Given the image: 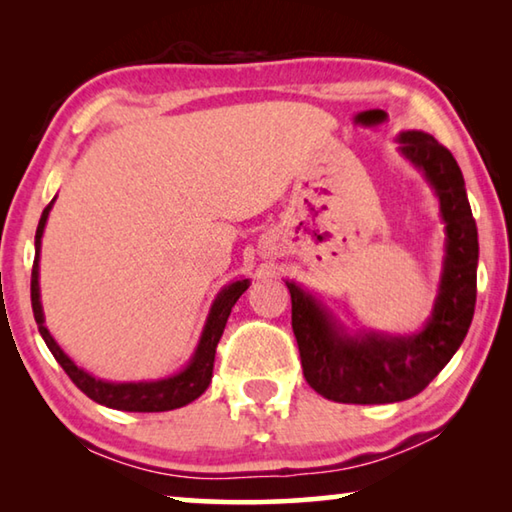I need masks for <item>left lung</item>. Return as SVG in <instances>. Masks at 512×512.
Here are the masks:
<instances>
[{
    "label": "left lung",
    "mask_w": 512,
    "mask_h": 512,
    "mask_svg": "<svg viewBox=\"0 0 512 512\" xmlns=\"http://www.w3.org/2000/svg\"><path fill=\"white\" fill-rule=\"evenodd\" d=\"M400 153L433 187L445 221V262L431 318L411 336L350 334L320 302L287 280L291 327L307 384L341 404H391L418 395L461 348L476 305L479 232L454 155L422 131L400 137Z\"/></svg>",
    "instance_id": "obj_1"
}]
</instances>
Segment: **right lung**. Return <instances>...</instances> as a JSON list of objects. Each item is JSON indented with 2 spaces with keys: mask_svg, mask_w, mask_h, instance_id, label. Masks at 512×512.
Here are the masks:
<instances>
[{
  "mask_svg": "<svg viewBox=\"0 0 512 512\" xmlns=\"http://www.w3.org/2000/svg\"><path fill=\"white\" fill-rule=\"evenodd\" d=\"M51 205H54V201L45 207L36 230V259H33V271H31V307H33V316H36L40 336L45 339L49 352L54 354V359L67 372V377L72 379L74 384L90 397V400L117 411H135V413L173 411L189 402H194L196 397H201L212 381L216 345L221 341V334L225 329V323H228L230 311L235 307V302L239 300L241 293L250 287V282L237 280L219 291V296H216L214 305L210 309V316H207V323L203 327L201 341L196 345L192 361H189L183 370L176 372V375L164 377L158 381H126V384L97 379L92 377L90 372H85L83 368L76 366V363L69 359L63 350H60V345L54 341V336H51L49 329L45 327V314H42V305H40L38 262H40L42 232H45V223H47Z\"/></svg>",
  "mask_w": 512,
  "mask_h": 512,
  "instance_id": "obj_1",
  "label": "right lung"
}]
</instances>
